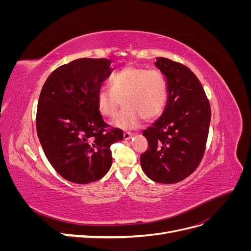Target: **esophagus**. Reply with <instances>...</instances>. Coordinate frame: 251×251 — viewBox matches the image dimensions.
<instances>
[{
  "mask_svg": "<svg viewBox=\"0 0 251 251\" xmlns=\"http://www.w3.org/2000/svg\"><path fill=\"white\" fill-rule=\"evenodd\" d=\"M134 136V134L133 133H130V132H126V133H124V138H125V140H130L132 137Z\"/></svg>",
  "mask_w": 251,
  "mask_h": 251,
  "instance_id": "esophagus-1",
  "label": "esophagus"
}]
</instances>
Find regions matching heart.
Segmentation results:
<instances>
[{"mask_svg": "<svg viewBox=\"0 0 251 251\" xmlns=\"http://www.w3.org/2000/svg\"><path fill=\"white\" fill-rule=\"evenodd\" d=\"M123 98L124 105L112 125L124 130L137 127L142 119L154 120L163 112L169 100L166 78L158 70L126 66L113 75L111 89L102 88L96 96L98 113L112 117Z\"/></svg>", "mask_w": 251, "mask_h": 251, "instance_id": "obj_1", "label": "heart"}]
</instances>
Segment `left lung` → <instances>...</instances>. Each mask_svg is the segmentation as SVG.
I'll return each mask as SVG.
<instances>
[{"label": "left lung", "mask_w": 251, "mask_h": 251, "mask_svg": "<svg viewBox=\"0 0 251 251\" xmlns=\"http://www.w3.org/2000/svg\"><path fill=\"white\" fill-rule=\"evenodd\" d=\"M166 78L169 100L160 118L142 132L149 148L140 156L142 171L157 183L184 180L198 168L206 148L210 105L200 80L184 65L157 57Z\"/></svg>", "instance_id": "1"}]
</instances>
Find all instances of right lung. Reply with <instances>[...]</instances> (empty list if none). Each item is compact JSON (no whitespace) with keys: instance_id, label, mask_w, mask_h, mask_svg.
<instances>
[{"instance_id":"add662e5","label":"right lung","mask_w":251,"mask_h":251,"mask_svg":"<svg viewBox=\"0 0 251 251\" xmlns=\"http://www.w3.org/2000/svg\"><path fill=\"white\" fill-rule=\"evenodd\" d=\"M107 58H78L58 67L45 81L36 132L48 161L64 179L88 184L112 165L110 147L124 139L98 113L96 96L112 73Z\"/></svg>"}]
</instances>
